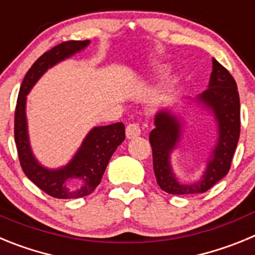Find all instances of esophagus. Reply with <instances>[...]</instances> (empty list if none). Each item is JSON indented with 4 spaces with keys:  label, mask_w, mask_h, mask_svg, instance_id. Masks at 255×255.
Wrapping results in <instances>:
<instances>
[{
    "label": "esophagus",
    "mask_w": 255,
    "mask_h": 255,
    "mask_svg": "<svg viewBox=\"0 0 255 255\" xmlns=\"http://www.w3.org/2000/svg\"><path fill=\"white\" fill-rule=\"evenodd\" d=\"M140 134H141V129H140V126H139V124L132 123L126 126V138L128 139L138 138Z\"/></svg>",
    "instance_id": "obj_1"
}]
</instances>
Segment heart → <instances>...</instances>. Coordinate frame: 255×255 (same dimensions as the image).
<instances>
[{"label":"heart","instance_id":"b5f03b06","mask_svg":"<svg viewBox=\"0 0 255 255\" xmlns=\"http://www.w3.org/2000/svg\"><path fill=\"white\" fill-rule=\"evenodd\" d=\"M164 71H166V66H162V67H161V69H159V70H158V74H163V73H164Z\"/></svg>","mask_w":255,"mask_h":255}]
</instances>
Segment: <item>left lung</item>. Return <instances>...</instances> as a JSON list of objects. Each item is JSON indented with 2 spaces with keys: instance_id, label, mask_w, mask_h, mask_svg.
<instances>
[{
  "instance_id": "obj_1",
  "label": "left lung",
  "mask_w": 255,
  "mask_h": 255,
  "mask_svg": "<svg viewBox=\"0 0 255 255\" xmlns=\"http://www.w3.org/2000/svg\"><path fill=\"white\" fill-rule=\"evenodd\" d=\"M197 102L211 110L217 123L218 138L207 167L199 181L182 184L175 176L171 166V153L181 139L182 123L168 108L154 116V129L149 134L153 152V170L157 184L163 191L175 195L202 194L224 179L231 167L234 153L240 136V98L233 75L212 60V74L208 89L197 97Z\"/></svg>"
}]
</instances>
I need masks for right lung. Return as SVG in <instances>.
Returning <instances> with one entry per match:
<instances>
[{
	"label": "right lung",
	"mask_w": 255,
	"mask_h": 255,
	"mask_svg": "<svg viewBox=\"0 0 255 255\" xmlns=\"http://www.w3.org/2000/svg\"><path fill=\"white\" fill-rule=\"evenodd\" d=\"M89 43L91 40H67L43 53L28 70L17 97L13 132L21 168L40 190L58 199H75L93 193L100 185L110 158L125 140L123 123L96 126L88 132L71 161L60 168L42 166L31 150L26 123V96L47 70L83 51Z\"/></svg>",
	"instance_id": "right-lung-1"
}]
</instances>
